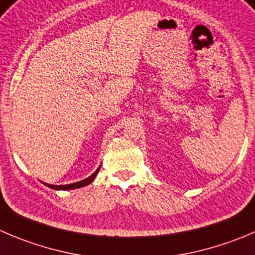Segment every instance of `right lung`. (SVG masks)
I'll list each match as a JSON object with an SVG mask.
<instances>
[{
  "instance_id": "obj_1",
  "label": "right lung",
  "mask_w": 255,
  "mask_h": 255,
  "mask_svg": "<svg viewBox=\"0 0 255 255\" xmlns=\"http://www.w3.org/2000/svg\"><path fill=\"white\" fill-rule=\"evenodd\" d=\"M101 167V165H100ZM98 170H100V168H98L97 170H96L95 173H93L92 175H90L88 178H86V179L81 180V182H77V183H72V184H66V185H51V184H44L48 185L49 188H52V189H62V190H65V189H75V188H81V187H85V185H88L90 184L91 182H92L93 179L96 178V175H97Z\"/></svg>"
}]
</instances>
